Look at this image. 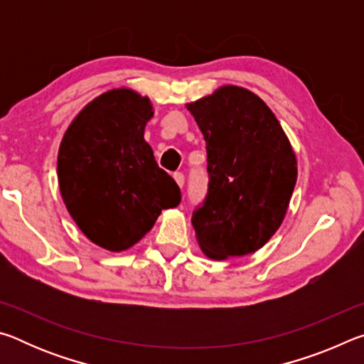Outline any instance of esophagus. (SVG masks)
<instances>
[{
    "mask_svg": "<svg viewBox=\"0 0 364 364\" xmlns=\"http://www.w3.org/2000/svg\"><path fill=\"white\" fill-rule=\"evenodd\" d=\"M173 178H175V181H176L178 186L183 189V186H184V175L181 173V171H176V173L173 175Z\"/></svg>",
    "mask_w": 364,
    "mask_h": 364,
    "instance_id": "1",
    "label": "esophagus"
}]
</instances>
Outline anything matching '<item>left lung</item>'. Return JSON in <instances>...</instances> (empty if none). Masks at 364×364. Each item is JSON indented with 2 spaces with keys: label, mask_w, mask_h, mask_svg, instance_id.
<instances>
[{
  "label": "left lung",
  "mask_w": 364,
  "mask_h": 364,
  "mask_svg": "<svg viewBox=\"0 0 364 364\" xmlns=\"http://www.w3.org/2000/svg\"><path fill=\"white\" fill-rule=\"evenodd\" d=\"M186 109L207 144L208 194L193 213L212 260L254 254L279 230L297 181V157L271 109L250 90L223 85Z\"/></svg>",
  "instance_id": "obj_1"
}]
</instances>
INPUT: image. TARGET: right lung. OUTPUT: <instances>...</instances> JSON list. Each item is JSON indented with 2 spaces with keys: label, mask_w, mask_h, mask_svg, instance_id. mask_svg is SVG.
<instances>
[{
  "label": "right lung",
  "mask_w": 364,
  "mask_h": 364,
  "mask_svg": "<svg viewBox=\"0 0 364 364\" xmlns=\"http://www.w3.org/2000/svg\"><path fill=\"white\" fill-rule=\"evenodd\" d=\"M152 117L149 97L120 86L86 104L60 141L58 181L67 212L109 252L133 247L164 208L181 202L180 188L144 139Z\"/></svg>",
  "instance_id": "obj_1"
}]
</instances>
